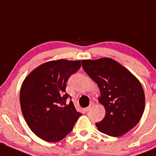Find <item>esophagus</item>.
I'll return each mask as SVG.
<instances>
[{
	"mask_svg": "<svg viewBox=\"0 0 156 156\" xmlns=\"http://www.w3.org/2000/svg\"><path fill=\"white\" fill-rule=\"evenodd\" d=\"M94 105V103H91V104L89 105V107H87V108H85V110L86 111H89V110L93 108Z\"/></svg>",
	"mask_w": 156,
	"mask_h": 156,
	"instance_id": "1",
	"label": "esophagus"
}]
</instances>
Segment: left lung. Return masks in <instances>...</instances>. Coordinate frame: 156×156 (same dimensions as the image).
Returning a JSON list of instances; mask_svg holds the SVG:
<instances>
[{
  "mask_svg": "<svg viewBox=\"0 0 156 156\" xmlns=\"http://www.w3.org/2000/svg\"><path fill=\"white\" fill-rule=\"evenodd\" d=\"M82 67L98 85V100L105 109V118L96 123L98 130L111 136L129 132L140 121L145 105L140 80L111 58L82 60Z\"/></svg>",
  "mask_w": 156,
  "mask_h": 156,
  "instance_id": "left-lung-1",
  "label": "left lung"
}]
</instances>
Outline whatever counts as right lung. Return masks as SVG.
<instances>
[{
  "mask_svg": "<svg viewBox=\"0 0 156 156\" xmlns=\"http://www.w3.org/2000/svg\"><path fill=\"white\" fill-rule=\"evenodd\" d=\"M81 66L80 60L58 59L37 67L24 80L20 89V105L29 128L48 142L62 140L81 115L65 91L73 73Z\"/></svg>",
  "mask_w": 156,
  "mask_h": 156,
  "instance_id": "add662e5",
  "label": "right lung"
}]
</instances>
